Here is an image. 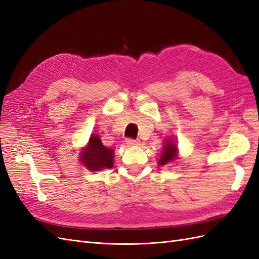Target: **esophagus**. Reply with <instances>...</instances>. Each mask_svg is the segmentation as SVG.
Returning <instances> with one entry per match:
<instances>
[{"label":"esophagus","instance_id":"esophagus-1","mask_svg":"<svg viewBox=\"0 0 259 259\" xmlns=\"http://www.w3.org/2000/svg\"><path fill=\"white\" fill-rule=\"evenodd\" d=\"M125 143H126V145H128V146H138L140 142H139L138 139H132V138H127L126 140H125Z\"/></svg>","mask_w":259,"mask_h":259}]
</instances>
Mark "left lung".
<instances>
[{"label": "left lung", "instance_id": "left-lung-1", "mask_svg": "<svg viewBox=\"0 0 259 259\" xmlns=\"http://www.w3.org/2000/svg\"><path fill=\"white\" fill-rule=\"evenodd\" d=\"M178 159V147L176 140L174 138L164 139L163 148L160 153V158L158 159V164L160 166L166 165V164L174 162Z\"/></svg>", "mask_w": 259, "mask_h": 259}]
</instances>
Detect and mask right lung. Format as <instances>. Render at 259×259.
I'll use <instances>...</instances> for the list:
<instances>
[{
    "label": "right lung",
    "mask_w": 259,
    "mask_h": 259,
    "mask_svg": "<svg viewBox=\"0 0 259 259\" xmlns=\"http://www.w3.org/2000/svg\"><path fill=\"white\" fill-rule=\"evenodd\" d=\"M79 160L91 171L113 167L114 149L105 147L99 135L92 134L88 144L81 149Z\"/></svg>",
    "instance_id": "obj_1"
}]
</instances>
